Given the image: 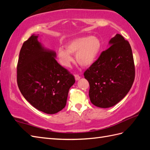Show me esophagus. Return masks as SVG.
<instances>
[{
	"label": "esophagus",
	"instance_id": "esophagus-1",
	"mask_svg": "<svg viewBox=\"0 0 150 150\" xmlns=\"http://www.w3.org/2000/svg\"><path fill=\"white\" fill-rule=\"evenodd\" d=\"M75 81H79V80L81 79V76H80L79 75H75Z\"/></svg>",
	"mask_w": 150,
	"mask_h": 150
}]
</instances>
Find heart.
<instances>
[{"mask_svg":"<svg viewBox=\"0 0 150 150\" xmlns=\"http://www.w3.org/2000/svg\"><path fill=\"white\" fill-rule=\"evenodd\" d=\"M66 50L59 48L57 52L58 60L61 64L69 68L74 62L71 54H75L77 63L83 67L88 68L96 62L102 48V44L98 38L95 36H82L70 40L65 45Z\"/></svg>","mask_w":150,"mask_h":150,"instance_id":"obj_1","label":"heart"}]
</instances>
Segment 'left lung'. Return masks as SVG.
<instances>
[{
  "label": "left lung",
  "mask_w": 150,
  "mask_h": 150,
  "mask_svg": "<svg viewBox=\"0 0 150 150\" xmlns=\"http://www.w3.org/2000/svg\"><path fill=\"white\" fill-rule=\"evenodd\" d=\"M109 48L84 72L89 83V96L94 105L109 108L127 95L135 78V67L128 41L117 34L109 42Z\"/></svg>",
  "instance_id": "1"
}]
</instances>
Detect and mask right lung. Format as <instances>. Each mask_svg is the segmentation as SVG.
<instances>
[{"label": "right lung", "mask_w": 150, "mask_h": 150, "mask_svg": "<svg viewBox=\"0 0 150 150\" xmlns=\"http://www.w3.org/2000/svg\"><path fill=\"white\" fill-rule=\"evenodd\" d=\"M33 34L23 43L17 65V83L28 102L54 114L64 109L74 76L55 60V52L45 48Z\"/></svg>", "instance_id": "obj_1"}]
</instances>
